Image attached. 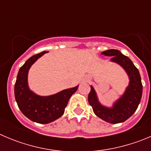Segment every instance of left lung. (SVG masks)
<instances>
[{
	"instance_id": "8db88e82",
	"label": "left lung",
	"mask_w": 151,
	"mask_h": 151,
	"mask_svg": "<svg viewBox=\"0 0 151 151\" xmlns=\"http://www.w3.org/2000/svg\"><path fill=\"white\" fill-rule=\"evenodd\" d=\"M101 54L106 56H112L110 61L117 63L124 69L130 78V84L124 95L113 104L112 108L104 107L99 102L96 91L92 86L88 95V101L98 117L107 122L118 124L129 119L135 113L140 103L142 95L141 76L131 60L119 50H108Z\"/></svg>"
}]
</instances>
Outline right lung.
Segmentation results:
<instances>
[{
  "label": "right lung",
  "instance_id": "right-lung-1",
  "mask_svg": "<svg viewBox=\"0 0 151 151\" xmlns=\"http://www.w3.org/2000/svg\"><path fill=\"white\" fill-rule=\"evenodd\" d=\"M47 52L44 51L29 58L20 68L15 84V100L21 111L29 119L40 124H48L61 117L69 99L78 87L64 90L50 96H38L29 90L27 83L29 70Z\"/></svg>",
  "mask_w": 151,
  "mask_h": 151
}]
</instances>
